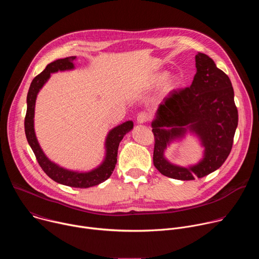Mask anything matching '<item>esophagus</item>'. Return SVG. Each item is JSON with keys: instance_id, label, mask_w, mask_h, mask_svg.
<instances>
[{"instance_id": "34e87169", "label": "esophagus", "mask_w": 259, "mask_h": 259, "mask_svg": "<svg viewBox=\"0 0 259 259\" xmlns=\"http://www.w3.org/2000/svg\"><path fill=\"white\" fill-rule=\"evenodd\" d=\"M151 119V115L149 113H145V112H142V113H139L138 116H137V123L139 124H143V123H146L149 122Z\"/></svg>"}]
</instances>
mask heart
Here are the masks:
<instances>
[{
    "mask_svg": "<svg viewBox=\"0 0 259 259\" xmlns=\"http://www.w3.org/2000/svg\"><path fill=\"white\" fill-rule=\"evenodd\" d=\"M168 77V72L167 71H161L154 77L153 79V85L154 86H159L161 85L166 78ZM180 85V78L178 76H172L170 77L164 84L163 86V93L165 94H169L171 92H173L174 90H176Z\"/></svg>",
    "mask_w": 259,
    "mask_h": 259,
    "instance_id": "obj_1",
    "label": "heart"
}]
</instances>
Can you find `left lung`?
<instances>
[{"instance_id":"obj_1","label":"left lung","mask_w":259,"mask_h":259,"mask_svg":"<svg viewBox=\"0 0 259 259\" xmlns=\"http://www.w3.org/2000/svg\"><path fill=\"white\" fill-rule=\"evenodd\" d=\"M197 72L189 88L173 91L164 99L152 122L155 135L154 165L163 175L178 179L202 178L225 163L238 126V109L232 82L206 54L196 55ZM188 133L197 136L204 147L203 158L182 167L164 157L166 147Z\"/></svg>"}]
</instances>
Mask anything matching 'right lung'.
<instances>
[{
  "label": "right lung",
  "mask_w": 259,
  "mask_h": 259,
  "mask_svg": "<svg viewBox=\"0 0 259 259\" xmlns=\"http://www.w3.org/2000/svg\"><path fill=\"white\" fill-rule=\"evenodd\" d=\"M77 59V56H70L62 59H57L49 63L46 68L36 76L28 89L27 97H26V115L24 119V130L27 142L31 150L38 160L41 168L44 172L54 181L64 184V186L71 187V188H80L86 189L90 187L97 186V184L105 181L110 175H112L116 164H117V157H118V149L119 144L123 137L133 129V122L126 121L125 123L118 125L117 127L109 130L105 142H104V149L105 155L104 159L100 165L90 171H73L66 168L59 166L58 164L52 162L43 152L42 147L36 139L35 132H34V106L36 96L43 86L47 83L50 79L51 73L57 71H65V70H72L75 69V64L73 61Z\"/></svg>",
  "instance_id": "obj_1"
}]
</instances>
